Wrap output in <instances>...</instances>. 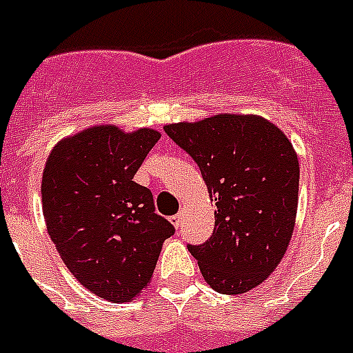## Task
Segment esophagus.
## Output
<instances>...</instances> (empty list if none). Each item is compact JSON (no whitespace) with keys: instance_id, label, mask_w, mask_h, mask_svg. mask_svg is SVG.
I'll return each mask as SVG.
<instances>
[{"instance_id":"obj_1","label":"esophagus","mask_w":353,"mask_h":353,"mask_svg":"<svg viewBox=\"0 0 353 353\" xmlns=\"http://www.w3.org/2000/svg\"><path fill=\"white\" fill-rule=\"evenodd\" d=\"M181 219H183V214H181V212H177V214H174L172 217H170V223H172V225L176 226V228H179V225H181Z\"/></svg>"}]
</instances>
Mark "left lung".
Returning a JSON list of instances; mask_svg holds the SVG:
<instances>
[{"instance_id": "obj_1", "label": "left lung", "mask_w": 353, "mask_h": 353, "mask_svg": "<svg viewBox=\"0 0 353 353\" xmlns=\"http://www.w3.org/2000/svg\"><path fill=\"white\" fill-rule=\"evenodd\" d=\"M163 130L196 161L217 207L212 236L188 245L205 282L221 294L258 288L294 232L299 163L291 141L258 114L221 113Z\"/></svg>"}]
</instances>
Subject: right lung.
<instances>
[{
    "label": "right lung",
    "mask_w": 353,
    "mask_h": 353,
    "mask_svg": "<svg viewBox=\"0 0 353 353\" xmlns=\"http://www.w3.org/2000/svg\"><path fill=\"white\" fill-rule=\"evenodd\" d=\"M158 139L153 128L94 125L59 141L43 169L48 235L71 275L108 301H130L150 284L176 232L134 181Z\"/></svg>",
    "instance_id": "1"
}]
</instances>
